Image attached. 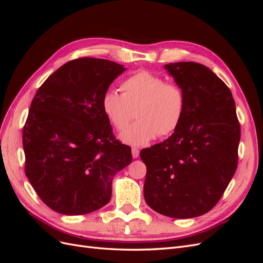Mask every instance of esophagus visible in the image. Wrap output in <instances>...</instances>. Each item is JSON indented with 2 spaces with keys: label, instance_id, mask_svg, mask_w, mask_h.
I'll return each mask as SVG.
<instances>
[{
  "label": "esophagus",
  "instance_id": "1",
  "mask_svg": "<svg viewBox=\"0 0 263 263\" xmlns=\"http://www.w3.org/2000/svg\"><path fill=\"white\" fill-rule=\"evenodd\" d=\"M132 155H133V158H138L139 157V149L136 148V147H134L132 149Z\"/></svg>",
  "mask_w": 263,
  "mask_h": 263
}]
</instances>
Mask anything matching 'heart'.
Masks as SVG:
<instances>
[{
  "mask_svg": "<svg viewBox=\"0 0 263 263\" xmlns=\"http://www.w3.org/2000/svg\"><path fill=\"white\" fill-rule=\"evenodd\" d=\"M122 94L108 90L102 98V109L117 130L125 129L135 117L138 121L122 133L121 139L132 146H145L177 130L186 108L183 87L148 70H140L121 83Z\"/></svg>",
  "mask_w": 263,
  "mask_h": 263,
  "instance_id": "1",
  "label": "heart"
}]
</instances>
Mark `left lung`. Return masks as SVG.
<instances>
[{"label": "left lung", "instance_id": "obj_1", "mask_svg": "<svg viewBox=\"0 0 263 263\" xmlns=\"http://www.w3.org/2000/svg\"><path fill=\"white\" fill-rule=\"evenodd\" d=\"M165 69L184 90L186 108L168 139L140 151L144 195L159 214L192 218L210 212L234 177L240 124L229 87L208 67L189 61Z\"/></svg>", "mask_w": 263, "mask_h": 263}]
</instances>
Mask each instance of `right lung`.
<instances>
[{"label": "right lung", "instance_id": "right-lung-1", "mask_svg": "<svg viewBox=\"0 0 263 263\" xmlns=\"http://www.w3.org/2000/svg\"><path fill=\"white\" fill-rule=\"evenodd\" d=\"M123 71L114 61L78 58L36 92L23 128L25 173L54 212L82 215L103 208L114 176L133 160L102 109L103 95Z\"/></svg>", "mask_w": 263, "mask_h": 263}]
</instances>
